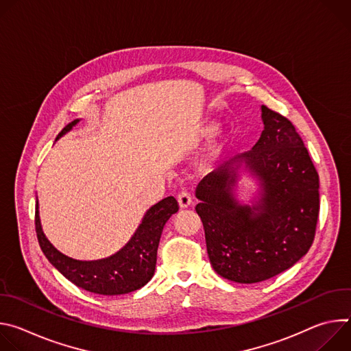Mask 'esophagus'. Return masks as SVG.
<instances>
[{"label":"esophagus","mask_w":351,"mask_h":351,"mask_svg":"<svg viewBox=\"0 0 351 351\" xmlns=\"http://www.w3.org/2000/svg\"><path fill=\"white\" fill-rule=\"evenodd\" d=\"M178 202H179V206L182 207V208H187L190 204H191V195H190V193L189 191H180L179 194H178Z\"/></svg>","instance_id":"1"}]
</instances>
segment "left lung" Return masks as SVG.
<instances>
[{
  "instance_id": "8db88e82",
  "label": "left lung",
  "mask_w": 351,
  "mask_h": 351,
  "mask_svg": "<svg viewBox=\"0 0 351 351\" xmlns=\"http://www.w3.org/2000/svg\"><path fill=\"white\" fill-rule=\"evenodd\" d=\"M264 130L247 153L219 165L195 189L214 271L237 283H257L293 267L314 241L319 178L291 122L261 106ZM243 167L259 182L252 206L234 187Z\"/></svg>"
}]
</instances>
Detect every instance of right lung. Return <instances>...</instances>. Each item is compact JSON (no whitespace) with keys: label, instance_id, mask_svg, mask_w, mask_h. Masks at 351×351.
I'll return each instance as SVG.
<instances>
[{"label":"right lung","instance_id":"add662e5","mask_svg":"<svg viewBox=\"0 0 351 351\" xmlns=\"http://www.w3.org/2000/svg\"><path fill=\"white\" fill-rule=\"evenodd\" d=\"M79 121L80 119H75L66 125L58 134L57 140L65 133L71 132ZM178 210L179 204L175 197L169 195L161 199L160 203L153 206L144 214L134 234L119 252L107 258L94 261L71 258L58 252L49 243L41 228L38 202L36 203L34 222L38 244L44 256L68 280L91 293L118 295L138 290L154 276L157 250L162 229L168 219L178 213Z\"/></svg>","mask_w":351,"mask_h":351}]
</instances>
